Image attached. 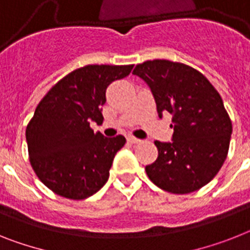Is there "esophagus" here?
<instances>
[{
	"label": "esophagus",
	"instance_id": "1",
	"mask_svg": "<svg viewBox=\"0 0 250 250\" xmlns=\"http://www.w3.org/2000/svg\"><path fill=\"white\" fill-rule=\"evenodd\" d=\"M127 141L131 142V144H138V142H141V140L133 137V136H128V137H127Z\"/></svg>",
	"mask_w": 250,
	"mask_h": 250
}]
</instances>
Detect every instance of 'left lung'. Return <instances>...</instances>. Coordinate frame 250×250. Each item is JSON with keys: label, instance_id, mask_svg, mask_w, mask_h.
<instances>
[{"label": "left lung", "instance_id": "obj_1", "mask_svg": "<svg viewBox=\"0 0 250 250\" xmlns=\"http://www.w3.org/2000/svg\"><path fill=\"white\" fill-rule=\"evenodd\" d=\"M132 73L150 87L159 117L173 115L171 141H155L157 159L145 167L150 180L177 194L206 186L225 161L232 132L220 94L202 73L178 62L146 61Z\"/></svg>", "mask_w": 250, "mask_h": 250}]
</instances>
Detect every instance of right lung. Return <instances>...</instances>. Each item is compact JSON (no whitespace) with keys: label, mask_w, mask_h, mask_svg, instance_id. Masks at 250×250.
<instances>
[{"label":"right lung","mask_w":250,"mask_h":250,"mask_svg":"<svg viewBox=\"0 0 250 250\" xmlns=\"http://www.w3.org/2000/svg\"><path fill=\"white\" fill-rule=\"evenodd\" d=\"M133 64H89L58 81L38 104L26 127L30 164L38 178L58 196L83 200L109 178L122 135L94 133L90 123L103 122L106 87L128 76Z\"/></svg>","instance_id":"obj_1"}]
</instances>
